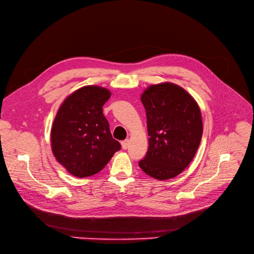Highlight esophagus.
I'll return each mask as SVG.
<instances>
[{
    "label": "esophagus",
    "mask_w": 254,
    "mask_h": 254,
    "mask_svg": "<svg viewBox=\"0 0 254 254\" xmlns=\"http://www.w3.org/2000/svg\"><path fill=\"white\" fill-rule=\"evenodd\" d=\"M129 143H130V141H129L128 139L123 140V141H122V143H121V144H122V149H123V150L128 149V147H129Z\"/></svg>",
    "instance_id": "obj_1"
}]
</instances>
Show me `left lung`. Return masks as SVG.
I'll return each instance as SVG.
<instances>
[{"label":"left lung","instance_id":"left-lung-1","mask_svg":"<svg viewBox=\"0 0 254 254\" xmlns=\"http://www.w3.org/2000/svg\"><path fill=\"white\" fill-rule=\"evenodd\" d=\"M140 100L150 137L147 155L138 165L154 179L175 178L190 164L200 143L199 106L190 94L172 82L152 84Z\"/></svg>","mask_w":254,"mask_h":254}]
</instances>
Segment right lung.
I'll list each match as a JSON object with an SVG mask.
<instances>
[{
    "label": "right lung",
    "instance_id": "obj_1",
    "mask_svg": "<svg viewBox=\"0 0 254 254\" xmlns=\"http://www.w3.org/2000/svg\"><path fill=\"white\" fill-rule=\"evenodd\" d=\"M110 97L105 88L86 86L60 106L51 131L52 150L71 175L86 178L99 173L121 149L102 113Z\"/></svg>",
    "mask_w": 254,
    "mask_h": 254
}]
</instances>
